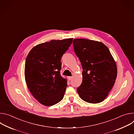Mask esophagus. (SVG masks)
<instances>
[{"label": "esophagus", "instance_id": "esophagus-1", "mask_svg": "<svg viewBox=\"0 0 134 134\" xmlns=\"http://www.w3.org/2000/svg\"><path fill=\"white\" fill-rule=\"evenodd\" d=\"M72 79V77H71V76H69V77H68V80H71V79Z\"/></svg>", "mask_w": 134, "mask_h": 134}]
</instances>
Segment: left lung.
Returning <instances> with one entry per match:
<instances>
[{
  "mask_svg": "<svg viewBox=\"0 0 134 134\" xmlns=\"http://www.w3.org/2000/svg\"><path fill=\"white\" fill-rule=\"evenodd\" d=\"M73 46L83 70L82 83L77 89L79 95L86 102L100 103L115 83L116 63L108 48L101 42L75 39Z\"/></svg>",
  "mask_w": 134,
  "mask_h": 134,
  "instance_id": "1",
  "label": "left lung"
}]
</instances>
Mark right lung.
Returning <instances> with one entry per match:
<instances>
[{
    "label": "right lung",
    "mask_w": 134,
    "mask_h": 134,
    "mask_svg": "<svg viewBox=\"0 0 134 134\" xmlns=\"http://www.w3.org/2000/svg\"><path fill=\"white\" fill-rule=\"evenodd\" d=\"M72 40H52L37 44L26 57L24 75L27 86L33 96L44 105H53L64 98L67 80L60 75L61 58Z\"/></svg>",
    "instance_id": "right-lung-1"
}]
</instances>
